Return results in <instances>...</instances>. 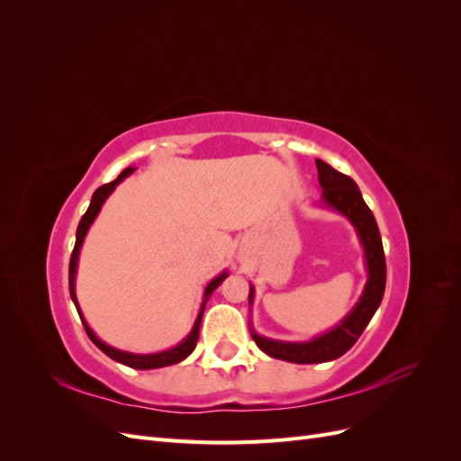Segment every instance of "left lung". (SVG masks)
<instances>
[{"mask_svg": "<svg viewBox=\"0 0 461 461\" xmlns=\"http://www.w3.org/2000/svg\"><path fill=\"white\" fill-rule=\"evenodd\" d=\"M319 185L323 188V205L342 213L356 227L359 242L366 252L367 283L359 302L332 330L315 337L308 342H283L259 337L252 329V339L259 350L275 359H285L290 364H323L346 354L357 342L361 332L369 325L371 317L381 305L386 285V261L383 240L371 209L361 198L357 185L350 176L339 173L325 161L315 159ZM254 303V286H249V305Z\"/></svg>", "mask_w": 461, "mask_h": 461, "instance_id": "left-lung-1", "label": "left lung"}]
</instances>
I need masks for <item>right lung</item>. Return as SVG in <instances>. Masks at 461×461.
I'll return each instance as SVG.
<instances>
[{
  "mask_svg": "<svg viewBox=\"0 0 461 461\" xmlns=\"http://www.w3.org/2000/svg\"><path fill=\"white\" fill-rule=\"evenodd\" d=\"M132 171H134V167H129V169H124V171L113 180V183H107V185L100 186V188H97V190L94 192V196H92V200H90V205H88V209H86V213L82 215V219H80V222H78V229H77V242H75V249H73V254H71V263H68V290H71V298H73V302H75V305H77V312H78V315H80L82 325H85V329H86V334L90 337V340H92L97 348H100V350H102L105 356H109L111 359H115V361H119V364H122V366H129V367H132V369H158V367H167V366L178 364V361H183L185 357H188V356L194 352V348H196V342H198V337H200V323H202V317H203L205 303H207L209 296L213 294V290L229 276V273L222 271L221 275H217V276L213 278L212 283H209V285L205 286L203 302H202L200 313H198V317H196V323H194V327H192L188 337H186L183 342H180L178 346L171 348V350L158 352V354H131V352L117 350V348H113V346H107L104 340H100V339L95 337L94 330L88 327L85 315H82V312H80V308H78V300H77V294H75V276H77V265H78L80 246H82V242H85V236H86L88 229H90V225L94 222V219L97 217V213H100V209H102L104 202L107 200L109 194L113 192L115 186L121 183V180H124V176H129Z\"/></svg>",
  "mask_w": 461,
  "mask_h": 461,
  "instance_id": "1",
  "label": "right lung"
}]
</instances>
